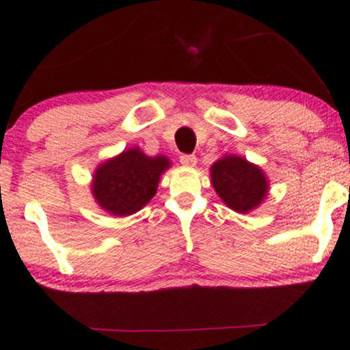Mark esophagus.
<instances>
[{"label":"esophagus","mask_w":350,"mask_h":350,"mask_svg":"<svg viewBox=\"0 0 350 350\" xmlns=\"http://www.w3.org/2000/svg\"><path fill=\"white\" fill-rule=\"evenodd\" d=\"M180 165H184V166H195L196 165V157L195 155H187V154H184V155H180Z\"/></svg>","instance_id":"obj_1"}]
</instances>
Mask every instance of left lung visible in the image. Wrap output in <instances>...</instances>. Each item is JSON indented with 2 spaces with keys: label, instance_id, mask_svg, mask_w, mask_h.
Returning a JSON list of instances; mask_svg holds the SVG:
<instances>
[{
  "label": "left lung",
  "instance_id": "8db88e82",
  "mask_svg": "<svg viewBox=\"0 0 350 350\" xmlns=\"http://www.w3.org/2000/svg\"><path fill=\"white\" fill-rule=\"evenodd\" d=\"M211 182L220 200L241 214L258 208L269 189L260 166L238 155H225L215 161L211 166Z\"/></svg>",
  "mask_w": 350,
  "mask_h": 350
}]
</instances>
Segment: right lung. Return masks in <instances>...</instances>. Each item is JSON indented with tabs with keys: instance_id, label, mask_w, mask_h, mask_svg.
Segmentation results:
<instances>
[{
	"instance_id": "obj_1",
	"label": "right lung",
	"mask_w": 350,
	"mask_h": 350,
	"mask_svg": "<svg viewBox=\"0 0 350 350\" xmlns=\"http://www.w3.org/2000/svg\"><path fill=\"white\" fill-rule=\"evenodd\" d=\"M171 166L165 155L149 157L139 147L124 150L98 166L92 193L106 213L126 217L154 198L160 176Z\"/></svg>"
}]
</instances>
